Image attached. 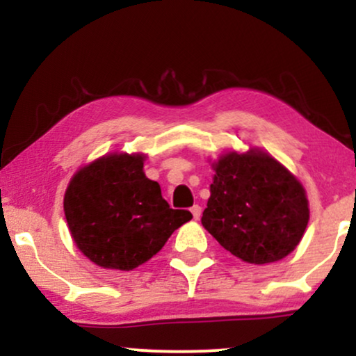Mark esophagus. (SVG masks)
<instances>
[{"label": "esophagus", "mask_w": 356, "mask_h": 356, "mask_svg": "<svg viewBox=\"0 0 356 356\" xmlns=\"http://www.w3.org/2000/svg\"><path fill=\"white\" fill-rule=\"evenodd\" d=\"M191 213H193L194 220H199V218H201V213H202L201 206H193L191 207Z\"/></svg>", "instance_id": "34e87169"}]
</instances>
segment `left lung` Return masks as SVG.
Instances as JSON below:
<instances>
[{
    "label": "left lung",
    "instance_id": "1",
    "mask_svg": "<svg viewBox=\"0 0 356 356\" xmlns=\"http://www.w3.org/2000/svg\"><path fill=\"white\" fill-rule=\"evenodd\" d=\"M202 225L233 256L250 264L284 259L309 220L301 183L269 154L228 152L213 163Z\"/></svg>",
    "mask_w": 356,
    "mask_h": 356
}]
</instances>
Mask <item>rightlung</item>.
<instances>
[{
	"instance_id": "add662e5",
	"label": "right lung",
	"mask_w": 356,
	"mask_h": 356,
	"mask_svg": "<svg viewBox=\"0 0 356 356\" xmlns=\"http://www.w3.org/2000/svg\"><path fill=\"white\" fill-rule=\"evenodd\" d=\"M143 154H111L81 168L67 184L65 216L82 254L104 269L133 270L191 220L172 209L144 175Z\"/></svg>"
}]
</instances>
